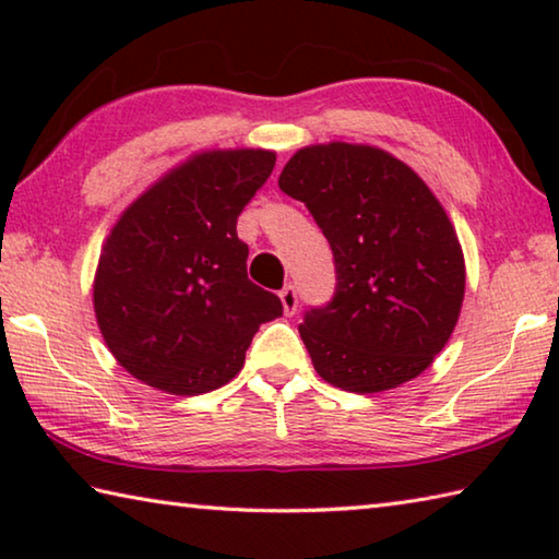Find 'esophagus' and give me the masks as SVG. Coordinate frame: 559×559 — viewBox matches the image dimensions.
Instances as JSON below:
<instances>
[{
	"label": "esophagus",
	"instance_id": "esophagus-1",
	"mask_svg": "<svg viewBox=\"0 0 559 559\" xmlns=\"http://www.w3.org/2000/svg\"><path fill=\"white\" fill-rule=\"evenodd\" d=\"M281 302H283V310H286V316H296L298 310V293H296V286H286L281 293Z\"/></svg>",
	"mask_w": 559,
	"mask_h": 559
}]
</instances>
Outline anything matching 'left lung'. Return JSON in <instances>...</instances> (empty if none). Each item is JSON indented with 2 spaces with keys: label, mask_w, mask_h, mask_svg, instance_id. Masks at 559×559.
I'll list each match as a JSON object with an SVG mask.
<instances>
[{
  "label": "left lung",
  "mask_w": 559,
  "mask_h": 559,
  "mask_svg": "<svg viewBox=\"0 0 559 559\" xmlns=\"http://www.w3.org/2000/svg\"><path fill=\"white\" fill-rule=\"evenodd\" d=\"M278 187L333 249L337 288L298 333L316 372L355 394L419 377L449 343L466 290L456 229L427 182L374 145L300 147Z\"/></svg>",
  "instance_id": "1"
}]
</instances>
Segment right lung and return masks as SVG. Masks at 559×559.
Here are the masks:
<instances>
[{"instance_id":"1","label":"right lung","mask_w":559,"mask_h":559,"mask_svg":"<svg viewBox=\"0 0 559 559\" xmlns=\"http://www.w3.org/2000/svg\"><path fill=\"white\" fill-rule=\"evenodd\" d=\"M276 165L271 150H204L132 202L103 241L93 310L112 357L135 380L177 396L241 372L281 298L246 276L236 219Z\"/></svg>"}]
</instances>
